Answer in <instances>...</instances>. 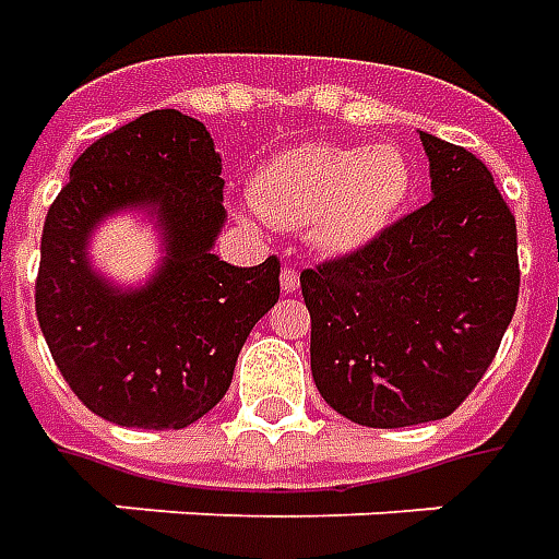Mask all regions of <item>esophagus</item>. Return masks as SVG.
I'll return each mask as SVG.
<instances>
[{
  "instance_id": "esophagus-1",
  "label": "esophagus",
  "mask_w": 559,
  "mask_h": 559,
  "mask_svg": "<svg viewBox=\"0 0 559 559\" xmlns=\"http://www.w3.org/2000/svg\"><path fill=\"white\" fill-rule=\"evenodd\" d=\"M280 280H283V292H286V295L298 292V286H300L298 267H283V276H280Z\"/></svg>"
}]
</instances>
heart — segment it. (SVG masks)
<instances>
[{
    "mask_svg": "<svg viewBox=\"0 0 559 559\" xmlns=\"http://www.w3.org/2000/svg\"><path fill=\"white\" fill-rule=\"evenodd\" d=\"M413 189L397 146H304L271 162L255 180V207L276 225L307 228L328 249L361 247L379 235Z\"/></svg>",
    "mask_w": 559,
    "mask_h": 559,
    "instance_id": "1",
    "label": "heart"
}]
</instances>
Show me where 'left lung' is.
Wrapping results in <instances>:
<instances>
[{"mask_svg":"<svg viewBox=\"0 0 559 559\" xmlns=\"http://www.w3.org/2000/svg\"><path fill=\"white\" fill-rule=\"evenodd\" d=\"M433 198L300 271L310 367L364 427L439 421L473 394L518 307V228L488 165L421 132Z\"/></svg>","mask_w":559,"mask_h":559,"instance_id":"obj_1","label":"left lung"}]
</instances>
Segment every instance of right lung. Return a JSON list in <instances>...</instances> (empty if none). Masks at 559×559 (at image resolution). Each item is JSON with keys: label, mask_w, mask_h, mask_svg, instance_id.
I'll use <instances>...</instances> for the list:
<instances>
[{"label": "right lung", "mask_w": 559, "mask_h": 559, "mask_svg": "<svg viewBox=\"0 0 559 559\" xmlns=\"http://www.w3.org/2000/svg\"><path fill=\"white\" fill-rule=\"evenodd\" d=\"M223 159L204 122L150 110L71 165L41 231L35 312L59 373L90 413L180 430L207 415L237 355L280 300V259L235 267L210 249L223 228ZM126 203H156L169 259L141 293H114L85 264V235Z\"/></svg>", "instance_id": "obj_1"}]
</instances>
